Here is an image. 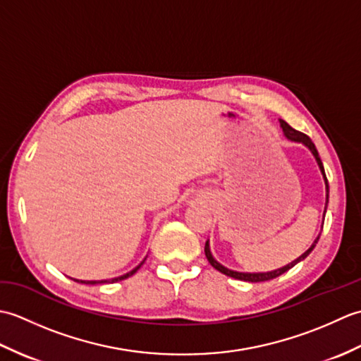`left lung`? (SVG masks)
<instances>
[{
	"mask_svg": "<svg viewBox=\"0 0 361 361\" xmlns=\"http://www.w3.org/2000/svg\"><path fill=\"white\" fill-rule=\"evenodd\" d=\"M279 122H281V128H282V132H283V136H286L287 140H290V141L301 142L302 145H305V147H307V149L312 152V155L315 157V159H317V164H318V167H319L321 173H323L324 185H326V206H324V216H326V209H327V203H329V183H327V178H326L324 166H323V163H321V158H319V155H318V150H317V147H315V144L312 142V140H310V137H309L307 135H304V133H301V132H298V130L291 128L286 121L281 119ZM323 224H324V220H323ZM321 229H323V226H321ZM318 240H319V234H318L317 239L313 240V243L310 245V248H309L307 251H305V252H302V255L299 256L298 259L291 260L290 264L283 265V267H281V268H276V270L264 271V273H243V271H235V270H231V268H226L225 265H221V264L217 262V260L214 259V256H212L211 248H209V240L206 242V245H204V255H206V259L209 260V264H211L214 268H216L217 271L229 276V278H234V279H239V281H247V282H264V281H270V279L278 278V276H281V274H283L286 271H288L290 268H293L296 264H299V262H301V260H304L305 257H307V256L310 255L312 250L317 247Z\"/></svg>",
	"mask_w": 361,
	"mask_h": 361,
	"instance_id": "1",
	"label": "left lung"
}]
</instances>
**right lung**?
Masks as SVG:
<instances>
[{
  "instance_id": "add662e5",
  "label": "right lung",
  "mask_w": 361,
  "mask_h": 361,
  "mask_svg": "<svg viewBox=\"0 0 361 361\" xmlns=\"http://www.w3.org/2000/svg\"><path fill=\"white\" fill-rule=\"evenodd\" d=\"M145 260V259H144ZM144 260L142 262L137 265V267H135L132 271H128V273H126V274H122V276H118V278H113V279H104V281H80V279H74L75 282H80V283H91V286H94V283H104V282H118V281H122V279H127L128 276H132V274H135L137 270H140L141 268V265L144 264Z\"/></svg>"
}]
</instances>
